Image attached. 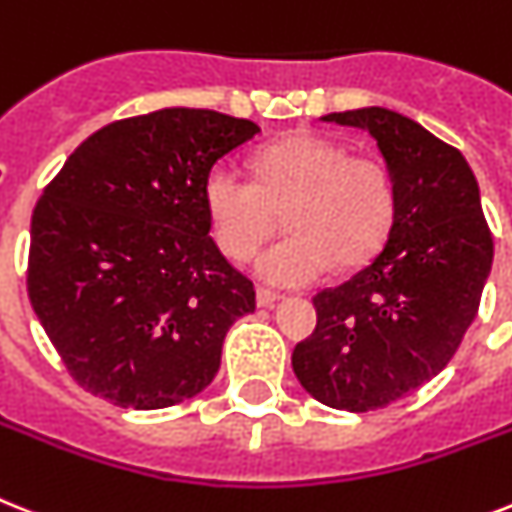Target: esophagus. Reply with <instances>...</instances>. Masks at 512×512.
<instances>
[{
  "label": "esophagus",
  "instance_id": "obj_1",
  "mask_svg": "<svg viewBox=\"0 0 512 512\" xmlns=\"http://www.w3.org/2000/svg\"><path fill=\"white\" fill-rule=\"evenodd\" d=\"M255 299H257V307H273L278 299H281V294L270 292V289H257Z\"/></svg>",
  "mask_w": 512,
  "mask_h": 512
}]
</instances>
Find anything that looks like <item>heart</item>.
Here are the masks:
<instances>
[{
	"instance_id": "obj_1",
	"label": "heart",
	"mask_w": 512,
	"mask_h": 512,
	"mask_svg": "<svg viewBox=\"0 0 512 512\" xmlns=\"http://www.w3.org/2000/svg\"><path fill=\"white\" fill-rule=\"evenodd\" d=\"M252 168L257 181L223 162L210 168L202 202L215 244L231 260H247L284 213L289 236L255 260L268 284H310L331 263L357 268L389 239L397 186L378 157L350 155L342 141L302 131L257 149Z\"/></svg>"
}]
</instances>
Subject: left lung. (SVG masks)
Listing matches in <instances>:
<instances>
[{
  "label": "left lung",
  "instance_id": "1",
  "mask_svg": "<svg viewBox=\"0 0 512 512\" xmlns=\"http://www.w3.org/2000/svg\"><path fill=\"white\" fill-rule=\"evenodd\" d=\"M321 120L376 139L397 186V218L371 263L315 294L318 326L294 347L292 368L323 405L368 413L450 363L479 313L494 244L476 176L458 149L386 107Z\"/></svg>",
  "mask_w": 512,
  "mask_h": 512
}]
</instances>
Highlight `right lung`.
Instances as JSON below:
<instances>
[{
    "mask_svg": "<svg viewBox=\"0 0 512 512\" xmlns=\"http://www.w3.org/2000/svg\"><path fill=\"white\" fill-rule=\"evenodd\" d=\"M257 134L252 120L165 107L99 128L44 189L28 297L86 392L157 410L215 378L255 289L213 242L202 184Z\"/></svg>",
    "mask_w": 512,
    "mask_h": 512,
    "instance_id": "1",
    "label": "right lung"
}]
</instances>
